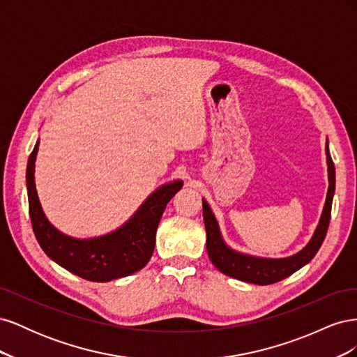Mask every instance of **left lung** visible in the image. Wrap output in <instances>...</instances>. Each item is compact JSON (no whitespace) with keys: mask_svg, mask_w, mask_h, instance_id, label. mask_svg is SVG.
Listing matches in <instances>:
<instances>
[{"mask_svg":"<svg viewBox=\"0 0 357 357\" xmlns=\"http://www.w3.org/2000/svg\"><path fill=\"white\" fill-rule=\"evenodd\" d=\"M326 159H328V171H329V189L326 195L325 208H323L321 218H320V223L317 226L314 235H312L311 241L307 244V247L302 248L298 255H294L290 257L262 259V257L245 256L231 250V248L222 240L218 222H215L207 201L202 199L204 223H205V231H207V252L213 265L225 275L241 280V282L266 286V284H274L280 282V280L291 275L295 271H298L299 268L308 264L311 259L316 256L320 245L323 244V240H325L328 228H329V220H331L332 198L335 192V167L329 153L328 143H326Z\"/></svg>","mask_w":357,"mask_h":357,"instance_id":"left-lung-1","label":"left lung"}]
</instances>
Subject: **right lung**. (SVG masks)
<instances>
[{
	"label": "right lung",
	"instance_id": "add662e5",
	"mask_svg": "<svg viewBox=\"0 0 357 357\" xmlns=\"http://www.w3.org/2000/svg\"><path fill=\"white\" fill-rule=\"evenodd\" d=\"M37 152L38 143L28 160L26 186L32 229L45 253L67 271L96 283L126 277L146 266L155 250L159 220L183 183L177 180L159 188L116 232L100 238L75 240L53 228L41 210L34 183Z\"/></svg>",
	"mask_w": 357,
	"mask_h": 357
}]
</instances>
